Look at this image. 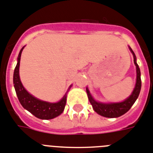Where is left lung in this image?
<instances>
[{
    "label": "left lung",
    "mask_w": 153,
    "mask_h": 153,
    "mask_svg": "<svg viewBox=\"0 0 153 153\" xmlns=\"http://www.w3.org/2000/svg\"><path fill=\"white\" fill-rule=\"evenodd\" d=\"M130 50L133 54L134 56V62L136 65V71H137V80H136L135 88L134 89L132 94L128 98L122 102H117V103H101V102H96L94 98L91 95L90 92L88 88H86L87 94H88V99L90 101L92 107L94 110L98 113L99 115L105 117H108V118H116L119 117L122 115L125 114L127 111L129 110L133 104L137 100V97L139 95L140 91H141V87H142V80H141V72L138 67V65L136 62V56L134 55L132 49L130 48Z\"/></svg>",
    "instance_id": "obj_1"
}]
</instances>
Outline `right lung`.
Masks as SVG:
<instances>
[{"label":"right lung","mask_w":153,"mask_h":153,"mask_svg":"<svg viewBox=\"0 0 153 153\" xmlns=\"http://www.w3.org/2000/svg\"><path fill=\"white\" fill-rule=\"evenodd\" d=\"M24 47L21 49L18 57V62L16 66L13 75L14 87L16 89V94L19 101L24 108L28 110L33 116L41 120H50L58 117L64 110L66 103V94L61 100L56 103L40 101L26 91L23 88L19 78V64L21 59V54Z\"/></svg>","instance_id":"1"}]
</instances>
